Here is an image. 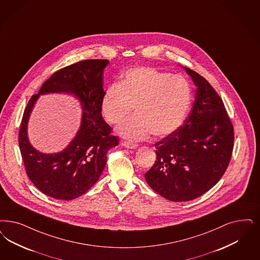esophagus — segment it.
<instances>
[{
  "instance_id": "esophagus-1",
  "label": "esophagus",
  "mask_w": 260,
  "mask_h": 260,
  "mask_svg": "<svg viewBox=\"0 0 260 260\" xmlns=\"http://www.w3.org/2000/svg\"><path fill=\"white\" fill-rule=\"evenodd\" d=\"M122 145H123L125 148H127V149H136V148L138 147L137 144L133 143V142H127V141L123 142Z\"/></svg>"
}]
</instances>
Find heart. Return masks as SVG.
Wrapping results in <instances>:
<instances>
[{"label": "heart", "mask_w": 260, "mask_h": 260, "mask_svg": "<svg viewBox=\"0 0 260 260\" xmlns=\"http://www.w3.org/2000/svg\"><path fill=\"white\" fill-rule=\"evenodd\" d=\"M191 98V87L182 76L152 67H135L105 92L101 109L108 123L117 125L135 108L136 115L117 132L127 139L142 140L151 133L155 137L175 133L188 113Z\"/></svg>", "instance_id": "1"}]
</instances>
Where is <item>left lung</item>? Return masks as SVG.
<instances>
[{
  "mask_svg": "<svg viewBox=\"0 0 260 260\" xmlns=\"http://www.w3.org/2000/svg\"><path fill=\"white\" fill-rule=\"evenodd\" d=\"M196 96L183 125L154 144L156 160L145 174L150 187L173 202L202 196L223 177L233 153V126L224 103L204 77L183 67Z\"/></svg>",
  "mask_w": 260,
  "mask_h": 260,
  "instance_id": "1",
  "label": "left lung"
}]
</instances>
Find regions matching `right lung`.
<instances>
[{"mask_svg":"<svg viewBox=\"0 0 260 260\" xmlns=\"http://www.w3.org/2000/svg\"><path fill=\"white\" fill-rule=\"evenodd\" d=\"M109 61L87 59L54 73L34 95L24 111L19 132V148L27 177L47 196L70 201L87 192L98 180L107 163V153L119 138L102 116L105 95L103 74ZM67 92L81 102L80 129L61 152L43 154L36 150L27 137V122L40 94Z\"/></svg>","mask_w":260,"mask_h":260,"instance_id":"1","label":"right lung"}]
</instances>
